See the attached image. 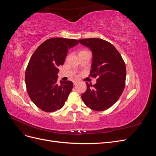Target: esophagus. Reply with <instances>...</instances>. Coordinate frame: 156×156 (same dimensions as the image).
Returning a JSON list of instances; mask_svg holds the SVG:
<instances>
[{
  "mask_svg": "<svg viewBox=\"0 0 156 156\" xmlns=\"http://www.w3.org/2000/svg\"><path fill=\"white\" fill-rule=\"evenodd\" d=\"M77 83H78V81H75L73 82V84H74V85H76V84H77Z\"/></svg>",
  "mask_w": 156,
  "mask_h": 156,
  "instance_id": "obj_1",
  "label": "esophagus"
}]
</instances>
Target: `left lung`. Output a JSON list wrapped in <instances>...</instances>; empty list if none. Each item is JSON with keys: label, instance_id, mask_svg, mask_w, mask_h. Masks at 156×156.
Returning a JSON list of instances; mask_svg holds the SVG:
<instances>
[{"label": "left lung", "instance_id": "left-lung-1", "mask_svg": "<svg viewBox=\"0 0 156 156\" xmlns=\"http://www.w3.org/2000/svg\"><path fill=\"white\" fill-rule=\"evenodd\" d=\"M92 53L90 75L97 77L92 86L87 83V91L82 94V100L90 108L105 111L119 100L125 87L126 69L124 61L115 47L100 38L79 40Z\"/></svg>", "mask_w": 156, "mask_h": 156}]
</instances>
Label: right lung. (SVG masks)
<instances>
[{
    "label": "right lung",
    "instance_id": "obj_1",
    "mask_svg": "<svg viewBox=\"0 0 156 156\" xmlns=\"http://www.w3.org/2000/svg\"><path fill=\"white\" fill-rule=\"evenodd\" d=\"M79 44L75 39L54 37L43 42L32 54L25 72L27 92L32 102L45 112L62 108L72 92V81L57 83L58 67L68 50Z\"/></svg>",
    "mask_w": 156,
    "mask_h": 156
}]
</instances>
